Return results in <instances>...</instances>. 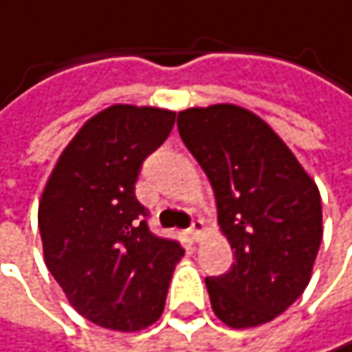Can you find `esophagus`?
Listing matches in <instances>:
<instances>
[{
    "label": "esophagus",
    "instance_id": "34e87169",
    "mask_svg": "<svg viewBox=\"0 0 352 352\" xmlns=\"http://www.w3.org/2000/svg\"><path fill=\"white\" fill-rule=\"evenodd\" d=\"M204 229H206V227H204V223H202L200 219H198V221H194V223H192V227H190V235H192V239H194V241H198V239L202 237Z\"/></svg>",
    "mask_w": 352,
    "mask_h": 352
}]
</instances>
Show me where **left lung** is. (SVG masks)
<instances>
[{
	"label": "left lung",
	"mask_w": 352,
	"mask_h": 352,
	"mask_svg": "<svg viewBox=\"0 0 352 352\" xmlns=\"http://www.w3.org/2000/svg\"><path fill=\"white\" fill-rule=\"evenodd\" d=\"M184 144L214 190L219 225L235 250L227 274L208 276L219 320L266 324L305 291L322 243L318 186L272 127L237 104L186 109Z\"/></svg>",
	"instance_id": "1"
}]
</instances>
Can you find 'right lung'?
<instances>
[{"label": "right lung", "mask_w": 352, "mask_h": 352, "mask_svg": "<svg viewBox=\"0 0 352 352\" xmlns=\"http://www.w3.org/2000/svg\"><path fill=\"white\" fill-rule=\"evenodd\" d=\"M173 123L166 109L100 111L61 152L41 196L45 264L74 309L96 326L135 332L154 324L186 254L179 241L148 229L133 188Z\"/></svg>", "instance_id": "add662e5"}]
</instances>
